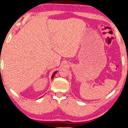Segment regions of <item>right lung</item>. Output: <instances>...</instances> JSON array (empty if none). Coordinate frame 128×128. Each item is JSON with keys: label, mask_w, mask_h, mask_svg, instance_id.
I'll list each match as a JSON object with an SVG mask.
<instances>
[{"label": "right lung", "mask_w": 128, "mask_h": 128, "mask_svg": "<svg viewBox=\"0 0 128 128\" xmlns=\"http://www.w3.org/2000/svg\"><path fill=\"white\" fill-rule=\"evenodd\" d=\"M56 72H54V73H53V74H52V78H51L52 79V78H54V76H55V74H56Z\"/></svg>", "instance_id": "add662e5"}]
</instances>
